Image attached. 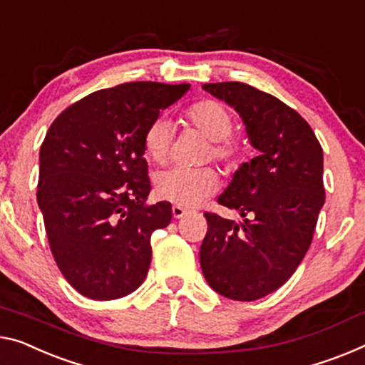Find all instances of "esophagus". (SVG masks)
I'll list each match as a JSON object with an SVG mask.
<instances>
[{"instance_id": "1", "label": "esophagus", "mask_w": 365, "mask_h": 365, "mask_svg": "<svg viewBox=\"0 0 365 365\" xmlns=\"http://www.w3.org/2000/svg\"><path fill=\"white\" fill-rule=\"evenodd\" d=\"M187 214V209H184L181 205H173V217L175 218H182Z\"/></svg>"}]
</instances>
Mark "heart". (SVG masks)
Masks as SVG:
<instances>
[{
  "instance_id": "1",
  "label": "heart",
  "mask_w": 365,
  "mask_h": 365,
  "mask_svg": "<svg viewBox=\"0 0 365 365\" xmlns=\"http://www.w3.org/2000/svg\"><path fill=\"white\" fill-rule=\"evenodd\" d=\"M189 124L210 140L207 158L227 168L238 170L243 163L245 148L240 140L230 135L233 130V115L225 104L215 99H204L186 110ZM143 148L156 165H166L171 156V124L165 119L151 122L143 135ZM220 187L218 173L212 168L200 170H170L155 178V192L161 200L181 207H192L209 197Z\"/></svg>"
}]
</instances>
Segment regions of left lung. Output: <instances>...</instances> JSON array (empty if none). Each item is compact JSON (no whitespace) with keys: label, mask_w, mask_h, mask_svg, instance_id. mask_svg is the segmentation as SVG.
I'll return each mask as SVG.
<instances>
[{"label":"left lung","mask_w":365,"mask_h":365,"mask_svg":"<svg viewBox=\"0 0 365 365\" xmlns=\"http://www.w3.org/2000/svg\"><path fill=\"white\" fill-rule=\"evenodd\" d=\"M202 88L235 108L259 155L218 197L243 222L204 214L200 267L215 292L253 302L287 282L310 248L324 204L323 150L304 117L272 94L238 81Z\"/></svg>","instance_id":"left-lung-1"}]
</instances>
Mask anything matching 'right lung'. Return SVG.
<instances>
[{
	"instance_id": "add662e5",
	"label": "right lung",
	"mask_w": 365,
	"mask_h": 365,
	"mask_svg": "<svg viewBox=\"0 0 365 365\" xmlns=\"http://www.w3.org/2000/svg\"><path fill=\"white\" fill-rule=\"evenodd\" d=\"M189 85L133 81L76 101L52 122L38 155L37 202L50 250L73 289L114 300L138 289L151 262V233L171 204L147 205L143 135Z\"/></svg>"
}]
</instances>
